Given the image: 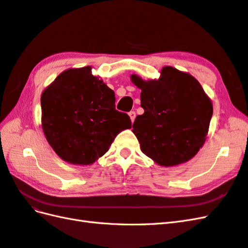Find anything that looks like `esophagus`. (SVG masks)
<instances>
[{
    "label": "esophagus",
    "instance_id": "1",
    "mask_svg": "<svg viewBox=\"0 0 248 248\" xmlns=\"http://www.w3.org/2000/svg\"><path fill=\"white\" fill-rule=\"evenodd\" d=\"M128 116H129V118H130V120H131V122H134L135 119H136V112H135V111H130V112L128 113Z\"/></svg>",
    "mask_w": 248,
    "mask_h": 248
}]
</instances>
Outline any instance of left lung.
Segmentation results:
<instances>
[{"label": "left lung", "instance_id": "1", "mask_svg": "<svg viewBox=\"0 0 248 248\" xmlns=\"http://www.w3.org/2000/svg\"><path fill=\"white\" fill-rule=\"evenodd\" d=\"M141 92L144 113L132 124L142 152L161 166L185 163L206 140L213 104L201 84L171 66L161 70L159 80L144 81L131 75Z\"/></svg>", "mask_w": 248, "mask_h": 248}]
</instances>
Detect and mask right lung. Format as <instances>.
<instances>
[{
    "label": "right lung",
    "mask_w": 248,
    "mask_h": 248,
    "mask_svg": "<svg viewBox=\"0 0 248 248\" xmlns=\"http://www.w3.org/2000/svg\"><path fill=\"white\" fill-rule=\"evenodd\" d=\"M113 90L92 67L63 71L41 96L42 128L62 160L90 165L105 155L119 132L131 127L127 114L116 109Z\"/></svg>",
    "instance_id": "add662e5"
}]
</instances>
